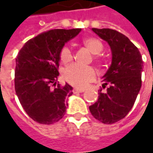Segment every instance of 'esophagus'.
I'll list each match as a JSON object with an SVG mask.
<instances>
[{
  "instance_id": "obj_1",
  "label": "esophagus",
  "mask_w": 153,
  "mask_h": 153,
  "mask_svg": "<svg viewBox=\"0 0 153 153\" xmlns=\"http://www.w3.org/2000/svg\"><path fill=\"white\" fill-rule=\"evenodd\" d=\"M85 91L84 88H74L73 92L74 93H83Z\"/></svg>"
}]
</instances>
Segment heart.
Returning a JSON list of instances; mask_svg holds the SVG:
<instances>
[{
    "label": "heart",
    "instance_id": "1",
    "mask_svg": "<svg viewBox=\"0 0 153 153\" xmlns=\"http://www.w3.org/2000/svg\"><path fill=\"white\" fill-rule=\"evenodd\" d=\"M83 45L88 48V50L94 53V58L97 61H100V53L103 50L102 42L95 37H88L83 40ZM60 60L64 63L71 62L74 58L72 49L69 46H64L59 52ZM97 72L95 69L89 65H83L80 64H72L69 65L64 71V77L69 83L75 87H85L89 82L95 79Z\"/></svg>",
    "mask_w": 153,
    "mask_h": 153
}]
</instances>
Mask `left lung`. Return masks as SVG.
I'll use <instances>...</instances> for the list:
<instances>
[{"instance_id": "obj_1", "label": "left lung", "mask_w": 153, "mask_h": 153, "mask_svg": "<svg viewBox=\"0 0 153 153\" xmlns=\"http://www.w3.org/2000/svg\"><path fill=\"white\" fill-rule=\"evenodd\" d=\"M92 30L108 42L112 60L102 77L98 100L89 111L98 121L111 124L124 118L132 109L141 87L143 61L138 48L123 34L111 29Z\"/></svg>"}]
</instances>
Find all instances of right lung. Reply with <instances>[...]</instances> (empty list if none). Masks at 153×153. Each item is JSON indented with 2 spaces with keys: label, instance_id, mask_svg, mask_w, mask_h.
<instances>
[{
  "label": "right lung",
  "instance_id": "obj_1",
  "mask_svg": "<svg viewBox=\"0 0 153 153\" xmlns=\"http://www.w3.org/2000/svg\"><path fill=\"white\" fill-rule=\"evenodd\" d=\"M81 29L50 30L29 40L16 57V94L28 116L36 123L52 124L65 115L66 96L72 87L58 82L59 52Z\"/></svg>",
  "mask_w": 153,
  "mask_h": 153
}]
</instances>
